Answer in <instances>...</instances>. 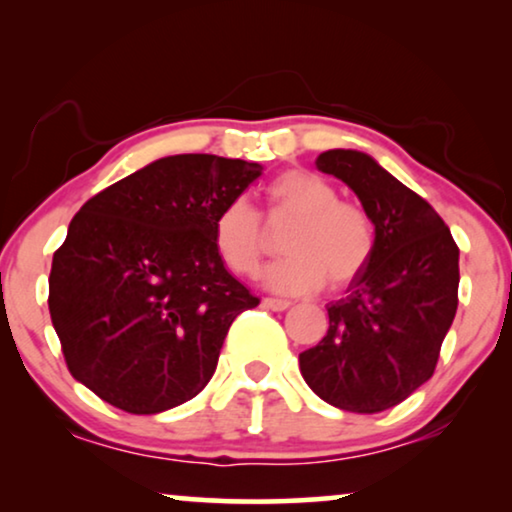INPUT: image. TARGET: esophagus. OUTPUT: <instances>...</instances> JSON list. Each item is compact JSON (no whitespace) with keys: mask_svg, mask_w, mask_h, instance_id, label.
Here are the masks:
<instances>
[{"mask_svg":"<svg viewBox=\"0 0 512 512\" xmlns=\"http://www.w3.org/2000/svg\"><path fill=\"white\" fill-rule=\"evenodd\" d=\"M263 307H268V310H272V312H284V310H289L291 303L282 298H263Z\"/></svg>","mask_w":512,"mask_h":512,"instance_id":"34e87169","label":"esophagus"}]
</instances>
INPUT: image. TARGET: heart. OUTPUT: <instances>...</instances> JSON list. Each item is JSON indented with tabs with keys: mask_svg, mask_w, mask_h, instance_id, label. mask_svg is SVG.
I'll return each instance as SVG.
<instances>
[{
	"mask_svg": "<svg viewBox=\"0 0 512 512\" xmlns=\"http://www.w3.org/2000/svg\"><path fill=\"white\" fill-rule=\"evenodd\" d=\"M268 219H291L282 237L286 256L265 270L263 282L279 293H314L326 282L345 286L368 268L377 233L361 205L338 200L331 181L307 170H289L265 188ZM214 249L240 277L256 275L263 261V230L244 200H230L216 214Z\"/></svg>",
	"mask_w": 512,
	"mask_h": 512,
	"instance_id": "1",
	"label": "heart"
}]
</instances>
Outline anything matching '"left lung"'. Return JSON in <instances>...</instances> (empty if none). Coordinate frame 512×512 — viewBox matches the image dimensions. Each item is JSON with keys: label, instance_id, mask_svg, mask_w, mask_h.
<instances>
[{"label": "left lung", "instance_id": "1", "mask_svg": "<svg viewBox=\"0 0 512 512\" xmlns=\"http://www.w3.org/2000/svg\"><path fill=\"white\" fill-rule=\"evenodd\" d=\"M317 170L352 188L375 223L368 268L328 303V331L300 354V373L321 401L347 412L389 410L436 370L457 314L459 247L424 198L368 153L324 151Z\"/></svg>", "mask_w": 512, "mask_h": 512}]
</instances>
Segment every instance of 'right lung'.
I'll return each mask as SVG.
<instances>
[{
  "label": "right lung",
  "mask_w": 512,
  "mask_h": 512,
  "mask_svg": "<svg viewBox=\"0 0 512 512\" xmlns=\"http://www.w3.org/2000/svg\"><path fill=\"white\" fill-rule=\"evenodd\" d=\"M261 172L240 158L167 156L76 212L48 277L74 380L132 415L207 387L230 324L258 305L216 254L214 219Z\"/></svg>",
  "instance_id": "1"
}]
</instances>
